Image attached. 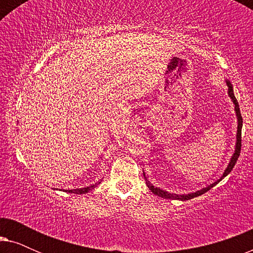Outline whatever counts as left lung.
I'll list each match as a JSON object with an SVG mask.
<instances>
[{
	"mask_svg": "<svg viewBox=\"0 0 253 253\" xmlns=\"http://www.w3.org/2000/svg\"><path fill=\"white\" fill-rule=\"evenodd\" d=\"M227 85H228V93H229V96L233 100L234 105H235V112H236V115H237V120H238V126H237V141H236V150H235V153L233 155V158H231V160L229 162V165H228V167L226 170H224L223 175L221 176L220 179H217L216 182H214L213 184H211L207 186V188H204L202 190H199V191H197L195 193H189V195H175V193H169L167 191H164V190L161 189H158L155 188L151 184L150 182L147 181V178L145 177V174H144V177H145V181H146V184L148 186V189L151 190L152 192L154 193V195H157L159 197H161V198H165V199H179V200H189V199H192L195 198V197H198L200 195H203V193H205L209 191L213 188L214 185H216L217 183H219L221 179L226 177V176L229 174V172L233 170L235 164H236L238 157H240V153H241V147H242V126H243V119H242V115H241V110H240V106H238V102L236 98H235L234 95V91H233V86L229 82H227Z\"/></svg>",
	"mask_w": 253,
	"mask_h": 253,
	"instance_id": "obj_1",
	"label": "left lung"
}]
</instances>
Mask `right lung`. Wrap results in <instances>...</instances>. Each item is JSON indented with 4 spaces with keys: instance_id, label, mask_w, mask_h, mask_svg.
<instances>
[{
    "instance_id": "add662e5",
    "label": "right lung",
    "mask_w": 253,
    "mask_h": 253,
    "mask_svg": "<svg viewBox=\"0 0 253 253\" xmlns=\"http://www.w3.org/2000/svg\"><path fill=\"white\" fill-rule=\"evenodd\" d=\"M96 186V184H93V185H89L87 188H83V189H75V190H65V192H69V193H76V195H82V193H86V192H89L91 190H93Z\"/></svg>"
}]
</instances>
